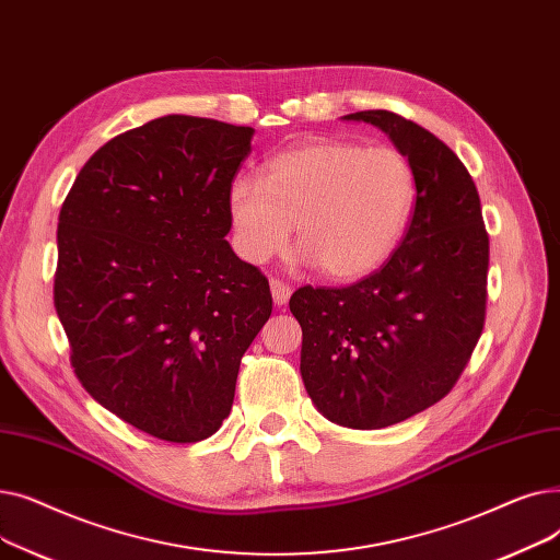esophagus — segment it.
Returning a JSON list of instances; mask_svg holds the SVG:
<instances>
[{
  "label": "esophagus",
  "mask_w": 560,
  "mask_h": 560,
  "mask_svg": "<svg viewBox=\"0 0 560 560\" xmlns=\"http://www.w3.org/2000/svg\"><path fill=\"white\" fill-rule=\"evenodd\" d=\"M270 290H272V302H275V306H285V304H288V300H290V295H292L290 285H285V283L279 281V279H272V281H270Z\"/></svg>",
  "instance_id": "1"
}]
</instances>
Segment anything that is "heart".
<instances>
[{"instance_id":"1","label":"heart","mask_w":560,"mask_h":560,"mask_svg":"<svg viewBox=\"0 0 560 560\" xmlns=\"http://www.w3.org/2000/svg\"><path fill=\"white\" fill-rule=\"evenodd\" d=\"M416 201V174L393 147L317 140L272 156L262 179L229 186L238 252L265 262L285 249L295 224L306 265L334 281H357L384 265L404 238Z\"/></svg>"}]
</instances>
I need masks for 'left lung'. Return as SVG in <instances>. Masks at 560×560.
Wrapping results in <instances>:
<instances>
[{
  "mask_svg": "<svg viewBox=\"0 0 560 560\" xmlns=\"http://www.w3.org/2000/svg\"><path fill=\"white\" fill-rule=\"evenodd\" d=\"M342 120L384 131L416 174L401 245L378 272L347 288H300L302 381L327 420L384 429L443 399L481 336L488 233L472 176L450 147L390 110Z\"/></svg>",
  "mask_w": 560,
  "mask_h": 560,
  "instance_id": "1",
  "label": "left lung"
}]
</instances>
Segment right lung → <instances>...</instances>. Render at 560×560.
<instances>
[{"instance_id": "right-lung-1", "label": "right lung", "mask_w": 560, "mask_h": 560, "mask_svg": "<svg viewBox=\"0 0 560 560\" xmlns=\"http://www.w3.org/2000/svg\"><path fill=\"white\" fill-rule=\"evenodd\" d=\"M252 138L209 117H159L100 147L58 215L54 306L81 386L167 443L222 427L272 313L268 279L224 241Z\"/></svg>"}]
</instances>
